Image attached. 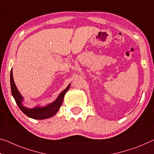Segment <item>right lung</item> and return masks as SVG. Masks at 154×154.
Segmentation results:
<instances>
[{
  "label": "right lung",
  "mask_w": 154,
  "mask_h": 154,
  "mask_svg": "<svg viewBox=\"0 0 154 154\" xmlns=\"http://www.w3.org/2000/svg\"><path fill=\"white\" fill-rule=\"evenodd\" d=\"M10 82H11V93L13 95L14 99L16 102L17 105H18L19 108L21 109V111L25 114L26 116L32 118L33 119H46L50 117L53 116V115L57 113V112L59 110L61 106H62L63 99H64V97L67 92V90L69 89L70 85H68V86L64 90L61 92L59 97L57 99L55 100L54 102L48 105L47 106L44 107V108H38V107H35L33 109L26 108L25 107L23 106L22 104V101H23V97L21 96L20 92H18V89L14 83V79H13V73H12V69L11 70L10 73Z\"/></svg>",
  "instance_id": "add662e5"
}]
</instances>
